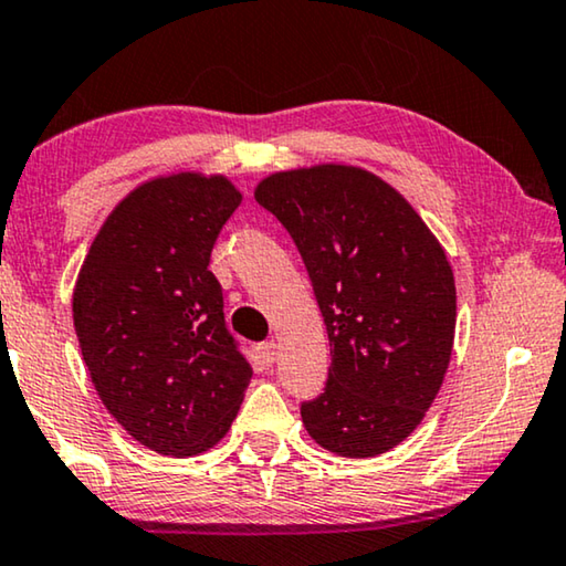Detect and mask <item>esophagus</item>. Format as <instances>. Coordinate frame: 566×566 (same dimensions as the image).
<instances>
[{
    "label": "esophagus",
    "mask_w": 566,
    "mask_h": 566,
    "mask_svg": "<svg viewBox=\"0 0 566 566\" xmlns=\"http://www.w3.org/2000/svg\"><path fill=\"white\" fill-rule=\"evenodd\" d=\"M259 358H261V364H264V366H272L276 360V343L274 340L261 343L259 345Z\"/></svg>",
    "instance_id": "esophagus-1"
}]
</instances>
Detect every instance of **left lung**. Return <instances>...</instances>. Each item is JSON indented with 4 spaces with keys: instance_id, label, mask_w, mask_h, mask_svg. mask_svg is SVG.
I'll list each match as a JSON object with an SVG mask.
<instances>
[{
    "instance_id": "obj_1",
    "label": "left lung",
    "mask_w": 566,
    "mask_h": 566,
    "mask_svg": "<svg viewBox=\"0 0 566 566\" xmlns=\"http://www.w3.org/2000/svg\"><path fill=\"white\" fill-rule=\"evenodd\" d=\"M254 198L297 243L331 340L307 434L340 458H376L421 424L444 381L458 292L437 235L399 190L353 165L264 177Z\"/></svg>"
}]
</instances>
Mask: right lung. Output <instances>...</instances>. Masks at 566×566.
<instances>
[{"label":"right lung","mask_w":566,"mask_h":566,"mask_svg":"<svg viewBox=\"0 0 566 566\" xmlns=\"http://www.w3.org/2000/svg\"><path fill=\"white\" fill-rule=\"evenodd\" d=\"M239 206L226 175L151 177L108 213L73 290L98 399L134 440L170 458L221 442L251 381L208 269Z\"/></svg>","instance_id":"obj_1"}]
</instances>
